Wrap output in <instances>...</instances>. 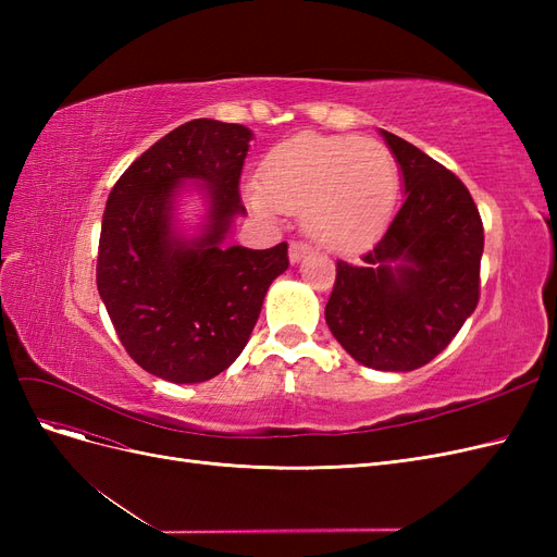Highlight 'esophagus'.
<instances>
[{"mask_svg": "<svg viewBox=\"0 0 557 557\" xmlns=\"http://www.w3.org/2000/svg\"><path fill=\"white\" fill-rule=\"evenodd\" d=\"M309 250H311L309 244H305V242H293L290 248H288V258H290L293 264H297V262H301V258H307Z\"/></svg>", "mask_w": 557, "mask_h": 557, "instance_id": "esophagus-1", "label": "esophagus"}]
</instances>
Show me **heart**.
Segmentation results:
<instances>
[{"label": "heart", "mask_w": 557, "mask_h": 557, "mask_svg": "<svg viewBox=\"0 0 557 557\" xmlns=\"http://www.w3.org/2000/svg\"><path fill=\"white\" fill-rule=\"evenodd\" d=\"M246 197L264 218L301 213L315 244L348 252L385 225L397 197V170L391 150L374 139L307 132L269 150L262 185H250Z\"/></svg>", "instance_id": "heart-1"}]
</instances>
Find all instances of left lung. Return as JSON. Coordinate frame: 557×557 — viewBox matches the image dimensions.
Listing matches in <instances>:
<instances>
[{
  "label": "left lung",
  "mask_w": 557,
  "mask_h": 557,
  "mask_svg": "<svg viewBox=\"0 0 557 557\" xmlns=\"http://www.w3.org/2000/svg\"><path fill=\"white\" fill-rule=\"evenodd\" d=\"M399 164L404 205L358 262H336L327 327L352 360L411 372L434 360L479 305L483 223L465 183L381 129Z\"/></svg>",
  "instance_id": "8db88e82"
}]
</instances>
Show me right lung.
<instances>
[{
  "mask_svg": "<svg viewBox=\"0 0 557 557\" xmlns=\"http://www.w3.org/2000/svg\"><path fill=\"white\" fill-rule=\"evenodd\" d=\"M252 132L197 117L117 178L107 199L97 290L129 358L172 383H201L242 356L264 295L288 269V244L230 246L246 215L239 178ZM185 184L206 199V221L185 235L175 221Z\"/></svg>",
  "mask_w": 557,
  "mask_h": 557,
  "instance_id": "obj_1",
  "label": "right lung"
}]
</instances>
